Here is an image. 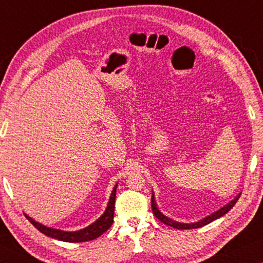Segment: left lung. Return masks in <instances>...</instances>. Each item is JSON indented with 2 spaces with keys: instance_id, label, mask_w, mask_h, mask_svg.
<instances>
[{
  "instance_id": "left-lung-1",
  "label": "left lung",
  "mask_w": 263,
  "mask_h": 263,
  "mask_svg": "<svg viewBox=\"0 0 263 263\" xmlns=\"http://www.w3.org/2000/svg\"><path fill=\"white\" fill-rule=\"evenodd\" d=\"M241 194H239L236 197H234V200H232L230 202H228L227 204L223 205V207L220 208L219 211L214 212L211 215L205 216L204 219H202L197 222H192V223H183V222H179V221H175L171 219V217L165 216L163 213H161L159 211V208H157L156 205V202H155V195H154V192L152 193V209H153V213H154V215L159 219L161 222H163L164 224L167 226H171L173 228H176V229H195V228H200V227H203V226L211 223L214 220L219 219V217L223 216L224 214H227L230 209L234 207V204L236 203V201L239 200Z\"/></svg>"
}]
</instances>
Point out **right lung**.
<instances>
[{
  "label": "right lung",
  "mask_w": 263,
  "mask_h": 263,
  "mask_svg": "<svg viewBox=\"0 0 263 263\" xmlns=\"http://www.w3.org/2000/svg\"><path fill=\"white\" fill-rule=\"evenodd\" d=\"M116 188H118V183L115 184V187L112 188L110 197H109L107 208L104 213L101 215L98 220L92 222L91 224L88 227L75 230V232H67V230L56 229L51 227H47L40 222H36L34 219H31L30 216H28L24 213V216L30 221V223L34 226L36 229H39L40 232L43 233L44 235L52 237V239L64 241V242H86L91 241L102 235L104 232L110 228V226L114 222V208H115V197H116Z\"/></svg>",
  "instance_id": "right-lung-1"
}]
</instances>
